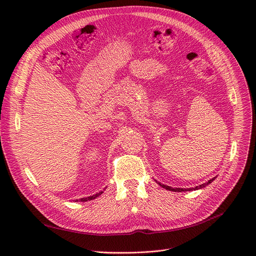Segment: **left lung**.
<instances>
[{
    "instance_id": "1",
    "label": "left lung",
    "mask_w": 256,
    "mask_h": 256,
    "mask_svg": "<svg viewBox=\"0 0 256 256\" xmlns=\"http://www.w3.org/2000/svg\"><path fill=\"white\" fill-rule=\"evenodd\" d=\"M214 180V178H212V180H210L208 182H204V184H200V186H196L195 188H186V189H184V188H172V186H166V184H160V182H156V180H156V182L160 186H163L164 189H166V190H169V191H172V192H186V191H194V190L202 189V188H206L208 184H210Z\"/></svg>"
}]
</instances>
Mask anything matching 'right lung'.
<instances>
[{
  "label": "right lung",
  "instance_id": "obj_1",
  "mask_svg": "<svg viewBox=\"0 0 256 256\" xmlns=\"http://www.w3.org/2000/svg\"><path fill=\"white\" fill-rule=\"evenodd\" d=\"M104 192L102 191H100V193H96V194H94V195H92V196H88V197H84V198H80V199H76V202H78V201H80V202H85V201H89V200H93V199H96V197H98V196H100Z\"/></svg>",
  "mask_w": 256,
  "mask_h": 256
}]
</instances>
